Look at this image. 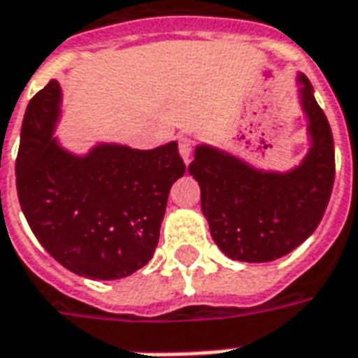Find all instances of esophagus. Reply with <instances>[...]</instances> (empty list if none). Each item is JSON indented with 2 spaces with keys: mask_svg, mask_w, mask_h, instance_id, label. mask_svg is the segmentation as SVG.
Instances as JSON below:
<instances>
[{
  "mask_svg": "<svg viewBox=\"0 0 358 358\" xmlns=\"http://www.w3.org/2000/svg\"><path fill=\"white\" fill-rule=\"evenodd\" d=\"M180 155H182V159H184V163H189L192 161V152H193V142L189 138H182L180 140Z\"/></svg>",
  "mask_w": 358,
  "mask_h": 358,
  "instance_id": "34e87169",
  "label": "esophagus"
}]
</instances>
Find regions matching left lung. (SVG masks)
I'll return each instance as SVG.
<instances>
[{
    "label": "left lung",
    "instance_id": "1",
    "mask_svg": "<svg viewBox=\"0 0 358 358\" xmlns=\"http://www.w3.org/2000/svg\"><path fill=\"white\" fill-rule=\"evenodd\" d=\"M309 150L290 171H264L208 144L195 148L189 174L199 182L201 208L227 258L273 262L317 229L334 186V138L309 79L298 76Z\"/></svg>",
    "mask_w": 358,
    "mask_h": 358
}]
</instances>
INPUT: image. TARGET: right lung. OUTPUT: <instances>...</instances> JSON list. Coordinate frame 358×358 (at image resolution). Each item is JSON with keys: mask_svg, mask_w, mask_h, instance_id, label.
<instances>
[{"mask_svg": "<svg viewBox=\"0 0 358 358\" xmlns=\"http://www.w3.org/2000/svg\"><path fill=\"white\" fill-rule=\"evenodd\" d=\"M62 91L52 79L26 108L17 193L31 231L76 275L113 280L152 260L172 184L186 165L178 144L132 150L96 144L85 155L55 138Z\"/></svg>", "mask_w": 358, "mask_h": 358, "instance_id": "right-lung-1", "label": "right lung"}]
</instances>
